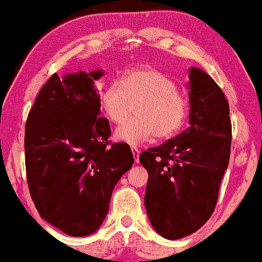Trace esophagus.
<instances>
[{
  "label": "esophagus",
  "instance_id": "34e87169",
  "mask_svg": "<svg viewBox=\"0 0 262 262\" xmlns=\"http://www.w3.org/2000/svg\"><path fill=\"white\" fill-rule=\"evenodd\" d=\"M130 149H132V152H133V156H134L135 162H139V156H140V151H139V149H138V147H135V146H132Z\"/></svg>",
  "mask_w": 262,
  "mask_h": 262
}]
</instances>
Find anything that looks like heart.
I'll return each mask as SVG.
<instances>
[{
  "mask_svg": "<svg viewBox=\"0 0 262 262\" xmlns=\"http://www.w3.org/2000/svg\"><path fill=\"white\" fill-rule=\"evenodd\" d=\"M101 106L107 118L122 124L116 139L130 145L146 143L154 137L167 139L183 127L188 116L187 100L177 85L155 69H143L125 74L121 81H112L101 94Z\"/></svg>",
  "mask_w": 262,
  "mask_h": 262,
  "instance_id": "obj_1",
  "label": "heart"
}]
</instances>
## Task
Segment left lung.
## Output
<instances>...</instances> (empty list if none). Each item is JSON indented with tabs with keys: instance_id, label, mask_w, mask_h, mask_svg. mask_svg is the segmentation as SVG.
Returning <instances> with one entry per match:
<instances>
[{
	"instance_id": "left-lung-1",
	"label": "left lung",
	"mask_w": 262,
	"mask_h": 262,
	"mask_svg": "<svg viewBox=\"0 0 262 262\" xmlns=\"http://www.w3.org/2000/svg\"><path fill=\"white\" fill-rule=\"evenodd\" d=\"M189 80V127L139 157L149 173L147 216L155 231L171 241L193 234L212 215L231 155L225 94L201 69L190 68Z\"/></svg>"
}]
</instances>
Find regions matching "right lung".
I'll use <instances>...</instances> for the list:
<instances>
[{"label":"right lung","instance_id":"right-lung-1","mask_svg":"<svg viewBox=\"0 0 262 262\" xmlns=\"http://www.w3.org/2000/svg\"><path fill=\"white\" fill-rule=\"evenodd\" d=\"M102 74H52L25 123L31 199L45 221L72 237L99 228L113 188L134 163L128 144L108 140L111 127L100 116V95L94 85Z\"/></svg>","mask_w":262,"mask_h":262}]
</instances>
